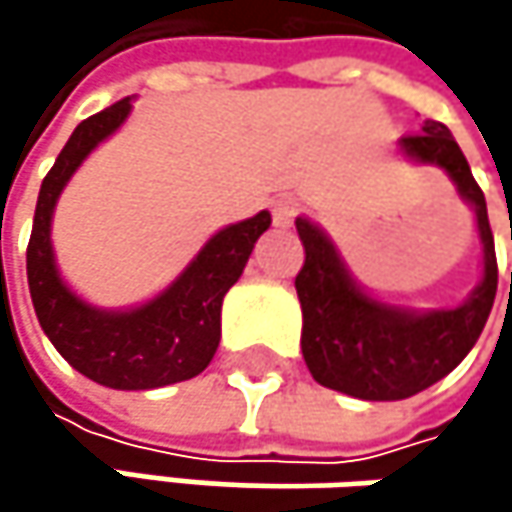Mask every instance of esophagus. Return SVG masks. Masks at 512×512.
<instances>
[{
  "label": "esophagus",
  "mask_w": 512,
  "mask_h": 512,
  "mask_svg": "<svg viewBox=\"0 0 512 512\" xmlns=\"http://www.w3.org/2000/svg\"><path fill=\"white\" fill-rule=\"evenodd\" d=\"M296 213H299V201H296V198L281 195V198H275V201H272V219H275V225H278V228L293 225Z\"/></svg>",
  "instance_id": "1"
}]
</instances>
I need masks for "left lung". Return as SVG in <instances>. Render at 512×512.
Instances as JSON below:
<instances>
[{"instance_id": "1", "label": "left lung", "mask_w": 512, "mask_h": 512, "mask_svg": "<svg viewBox=\"0 0 512 512\" xmlns=\"http://www.w3.org/2000/svg\"><path fill=\"white\" fill-rule=\"evenodd\" d=\"M400 151L412 162L442 168L474 210L483 278L457 308L415 311L379 302L358 287L326 231L299 216L296 231L305 246V263L296 275L302 356L320 385L358 400H406L448 376L477 344L498 290L486 198L451 130L424 121L418 136L400 139Z\"/></svg>"}]
</instances>
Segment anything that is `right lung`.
I'll list each match as a JSON object with an SVG mask.
<instances>
[{"label": "right lung", "instance_id": "1", "mask_svg": "<svg viewBox=\"0 0 512 512\" xmlns=\"http://www.w3.org/2000/svg\"><path fill=\"white\" fill-rule=\"evenodd\" d=\"M130 109L133 100L124 97L85 118L61 148L41 183L26 275L38 323L70 367L106 388L148 391L192 379L213 361L222 338V299L243 275L272 216L260 210L213 234L192 263L145 305L106 311L76 296L55 266L52 213L82 159L127 121Z\"/></svg>", "mask_w": 512, "mask_h": 512}]
</instances>
